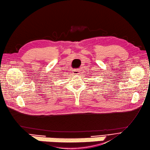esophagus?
<instances>
[{
    "label": "esophagus",
    "instance_id": "1",
    "mask_svg": "<svg viewBox=\"0 0 150 150\" xmlns=\"http://www.w3.org/2000/svg\"><path fill=\"white\" fill-rule=\"evenodd\" d=\"M74 74H76V75H77L78 74H79V73H80V70H79V69H74Z\"/></svg>",
    "mask_w": 150,
    "mask_h": 150
}]
</instances>
